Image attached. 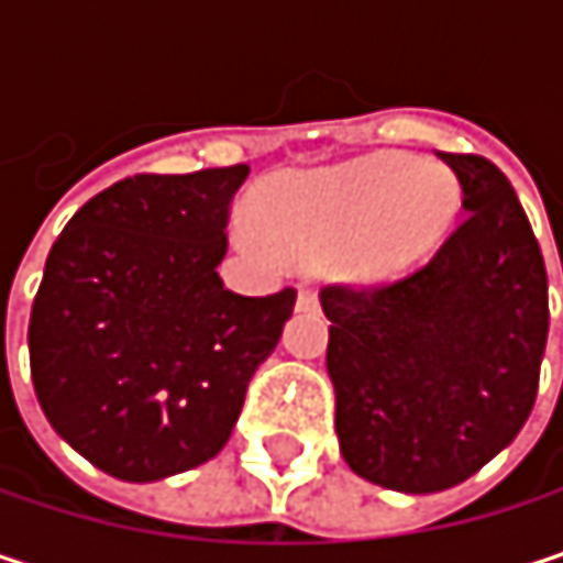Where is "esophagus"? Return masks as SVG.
<instances>
[{
	"instance_id": "1",
	"label": "esophagus",
	"mask_w": 563,
	"mask_h": 563,
	"mask_svg": "<svg viewBox=\"0 0 563 563\" xmlns=\"http://www.w3.org/2000/svg\"><path fill=\"white\" fill-rule=\"evenodd\" d=\"M296 306H299L302 312H316V309H319V296H316V289H312V286H299Z\"/></svg>"
}]
</instances>
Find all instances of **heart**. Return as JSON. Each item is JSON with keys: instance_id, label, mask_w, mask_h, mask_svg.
Here are the masks:
<instances>
[{"instance_id": "1", "label": "heart", "mask_w": 563, "mask_h": 563, "mask_svg": "<svg viewBox=\"0 0 563 563\" xmlns=\"http://www.w3.org/2000/svg\"><path fill=\"white\" fill-rule=\"evenodd\" d=\"M453 214L456 181L446 172L382 153L277 178L257 205L264 234L244 238L302 261L335 251L345 274L382 280L423 261L446 238Z\"/></svg>"}]
</instances>
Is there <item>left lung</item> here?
Segmentation results:
<instances>
[{
	"instance_id": "8db88e82",
	"label": "left lung",
	"mask_w": 563,
	"mask_h": 563,
	"mask_svg": "<svg viewBox=\"0 0 563 563\" xmlns=\"http://www.w3.org/2000/svg\"><path fill=\"white\" fill-rule=\"evenodd\" d=\"M437 156L466 208L437 254L397 280L319 289L342 456L410 496L460 486L518 437L548 342L544 257L511 181L483 156Z\"/></svg>"
}]
</instances>
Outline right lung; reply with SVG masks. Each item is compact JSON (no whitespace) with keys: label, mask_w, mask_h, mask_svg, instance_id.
<instances>
[{"label":"right lung","mask_w":563,"mask_h":563,"mask_svg":"<svg viewBox=\"0 0 563 563\" xmlns=\"http://www.w3.org/2000/svg\"><path fill=\"white\" fill-rule=\"evenodd\" d=\"M247 166L130 175L93 195L57 234L32 302L38 404L97 470L153 483L228 443L244 394L296 289H224L231 198Z\"/></svg>","instance_id":"1"}]
</instances>
